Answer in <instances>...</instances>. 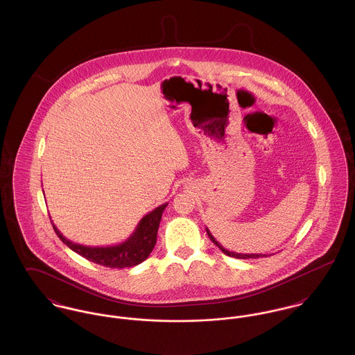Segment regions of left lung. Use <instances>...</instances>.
<instances>
[{
	"label": "left lung",
	"instance_id": "obj_1",
	"mask_svg": "<svg viewBox=\"0 0 355 355\" xmlns=\"http://www.w3.org/2000/svg\"><path fill=\"white\" fill-rule=\"evenodd\" d=\"M206 233H207V236L209 238L213 241V243L214 245H217L218 248L220 249V252L222 253L226 254V255H229V257H233V258H239V259H249V258H259V257H268V254H243V253H236V252H230V250H227V249H225L222 245H220V242L214 238V236H211V233H210V230L206 227Z\"/></svg>",
	"mask_w": 355,
	"mask_h": 355
}]
</instances>
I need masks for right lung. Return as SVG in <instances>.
<instances>
[{"mask_svg":"<svg viewBox=\"0 0 355 355\" xmlns=\"http://www.w3.org/2000/svg\"><path fill=\"white\" fill-rule=\"evenodd\" d=\"M166 206L168 203H164L155 207L149 214H146L138 222L133 234L125 242L114 246L90 248L80 243H74L62 236L54 223L51 225L55 234L68 246L69 249L80 254L87 261H92L94 263L112 268V269H123V268H132V266L139 265L149 257V254L152 253L157 242L158 226Z\"/></svg>","mask_w":355,"mask_h":355,"instance_id":"add662e5","label":"right lung"}]
</instances>
